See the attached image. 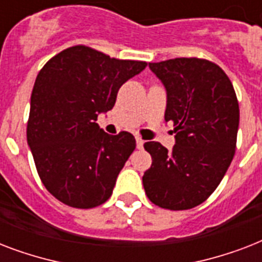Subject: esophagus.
Segmentation results:
<instances>
[{
	"label": "esophagus",
	"instance_id": "1",
	"mask_svg": "<svg viewBox=\"0 0 262 262\" xmlns=\"http://www.w3.org/2000/svg\"><path fill=\"white\" fill-rule=\"evenodd\" d=\"M136 145H137V148H139V149H141V148H143L144 140L141 139L140 136H136Z\"/></svg>",
	"mask_w": 262,
	"mask_h": 262
}]
</instances>
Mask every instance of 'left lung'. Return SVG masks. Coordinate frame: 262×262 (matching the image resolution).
I'll use <instances>...</instances> for the list:
<instances>
[{
  "label": "left lung",
  "instance_id": "obj_1",
  "mask_svg": "<svg viewBox=\"0 0 262 262\" xmlns=\"http://www.w3.org/2000/svg\"><path fill=\"white\" fill-rule=\"evenodd\" d=\"M149 69L167 91L166 122L174 123L175 145L168 151L148 141L151 168L143 185L151 203L170 211L204 203L219 186L235 154L239 104L228 76L203 58L151 62Z\"/></svg>",
  "mask_w": 262,
  "mask_h": 262
}]
</instances>
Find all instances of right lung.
I'll list each match as a JSON object with an SVG mask.
<instances>
[{
  "label": "right lung",
  "instance_id": "add662e5",
  "mask_svg": "<svg viewBox=\"0 0 262 262\" xmlns=\"http://www.w3.org/2000/svg\"><path fill=\"white\" fill-rule=\"evenodd\" d=\"M147 67L88 46L69 47L40 69L31 95L27 141L39 178L69 207L90 209L110 199L136 148L129 132L107 135L96 123L123 83Z\"/></svg>",
  "mask_w": 262,
  "mask_h": 262
}]
</instances>
